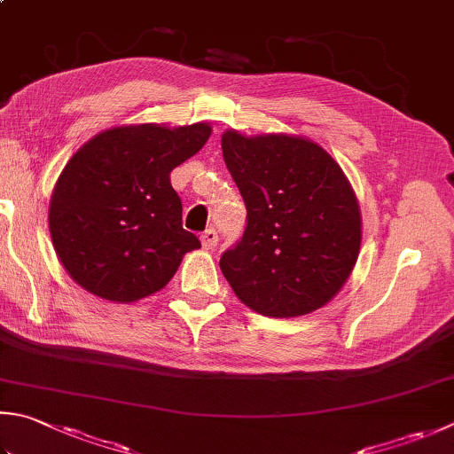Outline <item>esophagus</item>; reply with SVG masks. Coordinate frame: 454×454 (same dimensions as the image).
<instances>
[{"instance_id": "34e87169", "label": "esophagus", "mask_w": 454, "mask_h": 454, "mask_svg": "<svg viewBox=\"0 0 454 454\" xmlns=\"http://www.w3.org/2000/svg\"><path fill=\"white\" fill-rule=\"evenodd\" d=\"M217 241H219V237H217V231H215V229H207V231H205V233H201V245H203V249H207V251L215 249Z\"/></svg>"}]
</instances>
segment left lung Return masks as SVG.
<instances>
[{
	"instance_id": "1",
	"label": "left lung",
	"mask_w": 454,
	"mask_h": 454,
	"mask_svg": "<svg viewBox=\"0 0 454 454\" xmlns=\"http://www.w3.org/2000/svg\"><path fill=\"white\" fill-rule=\"evenodd\" d=\"M221 150L247 227L219 267L239 301L272 318L330 302L360 254L362 215L341 168L302 136L227 130Z\"/></svg>"
}]
</instances>
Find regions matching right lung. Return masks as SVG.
Returning <instances> with one entry per match:
<instances>
[{
    "instance_id": "obj_1",
    "label": "right lung",
    "mask_w": 454,
    "mask_h": 454,
    "mask_svg": "<svg viewBox=\"0 0 454 454\" xmlns=\"http://www.w3.org/2000/svg\"><path fill=\"white\" fill-rule=\"evenodd\" d=\"M211 126H118L68 160L49 205L55 253L84 290L134 302L164 288L201 243L182 227L169 174L198 153Z\"/></svg>"
}]
</instances>
